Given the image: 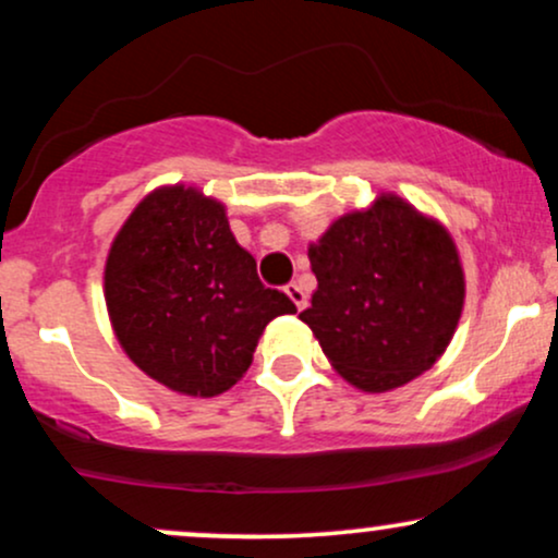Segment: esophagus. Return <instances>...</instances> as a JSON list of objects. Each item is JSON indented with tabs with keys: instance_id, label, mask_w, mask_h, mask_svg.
Instances as JSON below:
<instances>
[{
	"instance_id": "esophagus-1",
	"label": "esophagus",
	"mask_w": 558,
	"mask_h": 558,
	"mask_svg": "<svg viewBox=\"0 0 558 558\" xmlns=\"http://www.w3.org/2000/svg\"><path fill=\"white\" fill-rule=\"evenodd\" d=\"M286 293H288V299H291L293 304H296V308H304L306 306V291L299 283L286 286Z\"/></svg>"
}]
</instances>
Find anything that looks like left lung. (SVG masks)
Here are the masks:
<instances>
[{
  "instance_id": "8db88e82",
  "label": "left lung",
  "mask_w": 558,
  "mask_h": 558,
  "mask_svg": "<svg viewBox=\"0 0 558 558\" xmlns=\"http://www.w3.org/2000/svg\"><path fill=\"white\" fill-rule=\"evenodd\" d=\"M308 262L317 291L299 317L348 385L389 392L447 351L465 304V272L439 220L381 192L308 244Z\"/></svg>"
}]
</instances>
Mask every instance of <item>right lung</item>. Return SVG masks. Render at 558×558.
Masks as SVG:
<instances>
[{
    "instance_id": "obj_1",
    "label": "right lung",
    "mask_w": 558,
    "mask_h": 558,
    "mask_svg": "<svg viewBox=\"0 0 558 558\" xmlns=\"http://www.w3.org/2000/svg\"><path fill=\"white\" fill-rule=\"evenodd\" d=\"M104 296L119 345L150 379L215 398L252 366L259 335L296 304L265 288L226 205L197 186H158L106 257Z\"/></svg>"
}]
</instances>
